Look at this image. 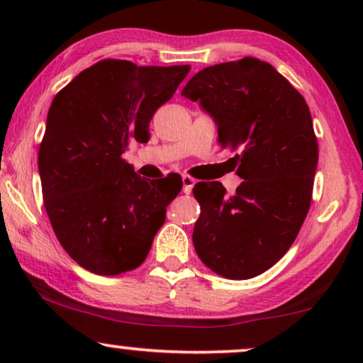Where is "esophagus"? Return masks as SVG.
<instances>
[{
	"label": "esophagus",
	"instance_id": "1",
	"mask_svg": "<svg viewBox=\"0 0 363 363\" xmlns=\"http://www.w3.org/2000/svg\"><path fill=\"white\" fill-rule=\"evenodd\" d=\"M182 182H183V193H191V190H193V186H195V183H196V180L193 177H190V175H183L182 177Z\"/></svg>",
	"mask_w": 363,
	"mask_h": 363
}]
</instances>
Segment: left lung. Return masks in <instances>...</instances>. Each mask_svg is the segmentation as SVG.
<instances>
[{
	"mask_svg": "<svg viewBox=\"0 0 363 363\" xmlns=\"http://www.w3.org/2000/svg\"><path fill=\"white\" fill-rule=\"evenodd\" d=\"M182 96L200 102L218 125V142L240 148L233 196L220 182H200L201 213L193 230L200 259L226 279H251L294 242L312 200L319 145L304 97L256 57L210 66Z\"/></svg>",
	"mask_w": 363,
	"mask_h": 363,
	"instance_id": "obj_1",
	"label": "left lung"
}]
</instances>
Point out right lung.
<instances>
[{
	"instance_id": "right-lung-1",
	"label": "right lung",
	"mask_w": 363,
	"mask_h": 363,
	"mask_svg": "<svg viewBox=\"0 0 363 363\" xmlns=\"http://www.w3.org/2000/svg\"><path fill=\"white\" fill-rule=\"evenodd\" d=\"M188 72L190 66L104 59L74 77L49 107L38 157L44 206L61 246L94 274L140 266L182 190L178 173L148 180L122 155L130 142H148L153 113Z\"/></svg>"
}]
</instances>
